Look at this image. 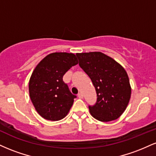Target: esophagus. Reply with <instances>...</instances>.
Wrapping results in <instances>:
<instances>
[{
    "label": "esophagus",
    "instance_id": "1",
    "mask_svg": "<svg viewBox=\"0 0 156 156\" xmlns=\"http://www.w3.org/2000/svg\"><path fill=\"white\" fill-rule=\"evenodd\" d=\"M78 97L79 98H80V99H82V98H83V94H82L81 92H80V93H78Z\"/></svg>",
    "mask_w": 156,
    "mask_h": 156
}]
</instances>
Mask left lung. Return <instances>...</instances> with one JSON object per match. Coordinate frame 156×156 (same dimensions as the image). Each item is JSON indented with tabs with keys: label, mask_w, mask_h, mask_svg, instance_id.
Returning <instances> with one entry per match:
<instances>
[{
	"label": "left lung",
	"mask_w": 156,
	"mask_h": 156,
	"mask_svg": "<svg viewBox=\"0 0 156 156\" xmlns=\"http://www.w3.org/2000/svg\"><path fill=\"white\" fill-rule=\"evenodd\" d=\"M79 66L92 80L97 102L89 105L90 114L101 122L115 120L129 103L131 88L126 71L115 60L101 52L76 53Z\"/></svg>",
	"instance_id": "left-lung-1"
}]
</instances>
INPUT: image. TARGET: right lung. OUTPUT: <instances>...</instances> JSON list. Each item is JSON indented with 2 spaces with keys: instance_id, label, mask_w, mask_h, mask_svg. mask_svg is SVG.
Masks as SVG:
<instances>
[{
  "instance_id": "obj_1",
  "label": "right lung",
  "mask_w": 156,
  "mask_h": 156,
  "mask_svg": "<svg viewBox=\"0 0 156 156\" xmlns=\"http://www.w3.org/2000/svg\"><path fill=\"white\" fill-rule=\"evenodd\" d=\"M78 63L73 53H53L36 67L28 89L34 106L44 119L58 121L67 116L76 95L69 91L63 76Z\"/></svg>"
}]
</instances>
